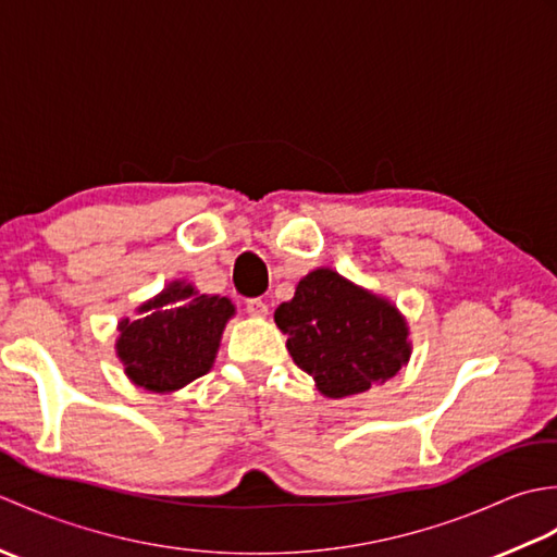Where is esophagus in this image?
Wrapping results in <instances>:
<instances>
[{"mask_svg":"<svg viewBox=\"0 0 557 557\" xmlns=\"http://www.w3.org/2000/svg\"><path fill=\"white\" fill-rule=\"evenodd\" d=\"M246 313L253 318L268 315V304L263 299H246Z\"/></svg>","mask_w":557,"mask_h":557,"instance_id":"obj_1","label":"esophagus"}]
</instances>
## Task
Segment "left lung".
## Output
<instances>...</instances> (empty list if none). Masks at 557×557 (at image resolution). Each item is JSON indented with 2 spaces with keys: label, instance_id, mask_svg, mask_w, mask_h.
Listing matches in <instances>:
<instances>
[{
  "label": "left lung",
  "instance_id": "8db88e82",
  "mask_svg": "<svg viewBox=\"0 0 557 557\" xmlns=\"http://www.w3.org/2000/svg\"><path fill=\"white\" fill-rule=\"evenodd\" d=\"M275 323L301 371L327 397H349L383 385L409 359L407 325L385 299L321 268L306 275L294 299L280 304Z\"/></svg>",
  "mask_w": 557,
  "mask_h": 557
}]
</instances>
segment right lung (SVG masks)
<instances>
[{
    "label": "right lung",
    "instance_id": "1",
    "mask_svg": "<svg viewBox=\"0 0 557 557\" xmlns=\"http://www.w3.org/2000/svg\"><path fill=\"white\" fill-rule=\"evenodd\" d=\"M234 306L224 297L196 294L180 282L140 306L136 321L120 323L116 354L126 375L152 393H172L210 371L224 323Z\"/></svg>",
    "mask_w": 557,
    "mask_h": 557
}]
</instances>
